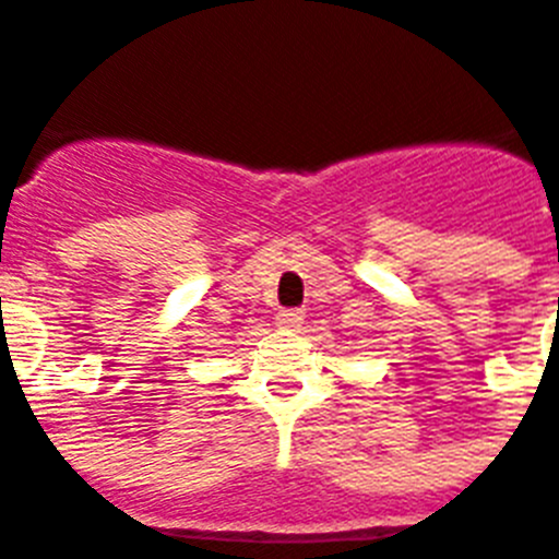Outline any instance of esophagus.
Listing matches in <instances>:
<instances>
[{
    "label": "esophagus",
    "mask_w": 559,
    "mask_h": 559,
    "mask_svg": "<svg viewBox=\"0 0 559 559\" xmlns=\"http://www.w3.org/2000/svg\"><path fill=\"white\" fill-rule=\"evenodd\" d=\"M302 320H306V311H300V308H285V311L276 314V323L283 329H300Z\"/></svg>",
    "instance_id": "34e87169"
}]
</instances>
